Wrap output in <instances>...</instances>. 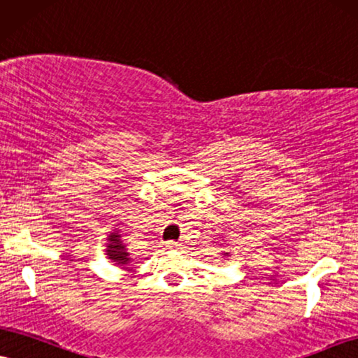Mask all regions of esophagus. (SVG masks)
I'll list each match as a JSON object with an SVG mask.
<instances>
[{
    "mask_svg": "<svg viewBox=\"0 0 358 358\" xmlns=\"http://www.w3.org/2000/svg\"><path fill=\"white\" fill-rule=\"evenodd\" d=\"M178 246H180V244L176 243V241H169V243H166V248H169V250H175V248H178Z\"/></svg>",
    "mask_w": 358,
    "mask_h": 358,
    "instance_id": "esophagus-1",
    "label": "esophagus"
}]
</instances>
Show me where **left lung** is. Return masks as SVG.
Returning a JSON list of instances; mask_svg holds the SVG:
<instances>
[{"label":"left lung","instance_id":"obj_1","mask_svg":"<svg viewBox=\"0 0 358 358\" xmlns=\"http://www.w3.org/2000/svg\"><path fill=\"white\" fill-rule=\"evenodd\" d=\"M226 255H228V252H226Z\"/></svg>","mask_w":358,"mask_h":358}]
</instances>
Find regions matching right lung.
<instances>
[{"label": "right lung", "instance_id": "add662e5", "mask_svg": "<svg viewBox=\"0 0 358 358\" xmlns=\"http://www.w3.org/2000/svg\"><path fill=\"white\" fill-rule=\"evenodd\" d=\"M107 256L108 259H112L119 266H127V262L130 261L129 252L125 251V244L122 243L120 239V234L110 233V236H108V244H107Z\"/></svg>", "mask_w": 358, "mask_h": 358}]
</instances>
